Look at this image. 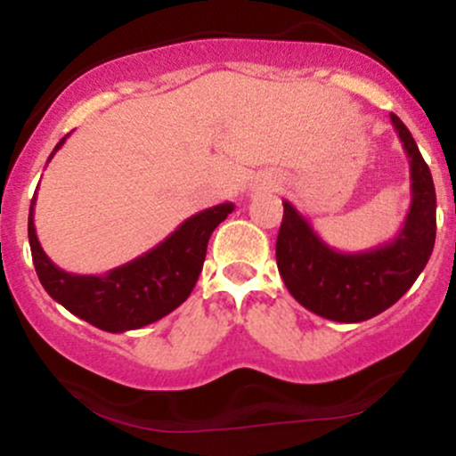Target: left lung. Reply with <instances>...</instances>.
Wrapping results in <instances>:
<instances>
[{"mask_svg":"<svg viewBox=\"0 0 456 456\" xmlns=\"http://www.w3.org/2000/svg\"><path fill=\"white\" fill-rule=\"evenodd\" d=\"M410 159L411 203L401 232L375 248L343 253L323 242L311 223L282 201L276 265L289 294L319 317L358 323L395 305L425 270L436 244V186L405 124L390 113Z\"/></svg>","mask_w":456,"mask_h":456,"instance_id":"left-lung-1","label":"left lung"}]
</instances>
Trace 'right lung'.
<instances>
[{
    "mask_svg": "<svg viewBox=\"0 0 456 456\" xmlns=\"http://www.w3.org/2000/svg\"><path fill=\"white\" fill-rule=\"evenodd\" d=\"M66 139L68 134L55 145L49 160ZM34 206L36 195L29 206L28 235L36 274L45 291L72 315L115 334L159 322L191 296L206 261L208 240L235 208L233 203H218L192 214L148 253L104 274H72L57 268L40 246Z\"/></svg>",
    "mask_w": 456,
    "mask_h": 456,
    "instance_id": "add662e5",
    "label": "right lung"
}]
</instances>
